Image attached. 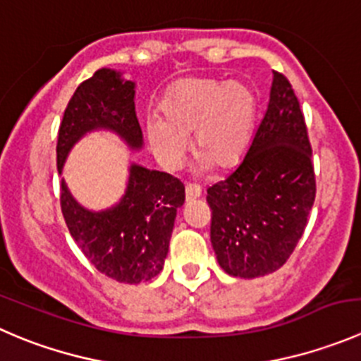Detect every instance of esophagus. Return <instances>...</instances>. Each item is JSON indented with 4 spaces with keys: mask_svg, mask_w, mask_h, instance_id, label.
Returning <instances> with one entry per match:
<instances>
[{
    "mask_svg": "<svg viewBox=\"0 0 361 361\" xmlns=\"http://www.w3.org/2000/svg\"><path fill=\"white\" fill-rule=\"evenodd\" d=\"M185 197H187V201H195V199H199L201 197V187L194 183H188L187 187H185Z\"/></svg>",
    "mask_w": 361,
    "mask_h": 361,
    "instance_id": "obj_1",
    "label": "esophagus"
}]
</instances>
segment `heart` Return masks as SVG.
I'll return each mask as SVG.
<instances>
[{"label": "heart", "mask_w": 361, "mask_h": 361, "mask_svg": "<svg viewBox=\"0 0 361 361\" xmlns=\"http://www.w3.org/2000/svg\"><path fill=\"white\" fill-rule=\"evenodd\" d=\"M255 109L254 92L240 80L185 79L164 99V116H146L145 134L166 169L181 166L194 134L199 167L227 171L240 164L250 145Z\"/></svg>", "instance_id": "1"}]
</instances>
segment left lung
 Wrapping results in <instances>:
<instances>
[{"mask_svg": "<svg viewBox=\"0 0 361 361\" xmlns=\"http://www.w3.org/2000/svg\"><path fill=\"white\" fill-rule=\"evenodd\" d=\"M316 199L312 149L291 84L274 72L266 113L240 166L208 188L212 245L226 274H274L295 250Z\"/></svg>", "mask_w": 361, "mask_h": 361, "instance_id": "left-lung-1", "label": "left lung"}]
</instances>
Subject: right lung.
I'll use <instances>...</instances> for the list:
<instances>
[{
  "instance_id": "right-lung-1",
  "label": "right lung",
  "mask_w": 361,
  "mask_h": 361,
  "mask_svg": "<svg viewBox=\"0 0 361 361\" xmlns=\"http://www.w3.org/2000/svg\"><path fill=\"white\" fill-rule=\"evenodd\" d=\"M135 82L121 72L100 68L75 90L59 125L58 173L73 146L92 132L116 134L128 149H142L135 116ZM185 187L178 178L139 164L128 166L127 187L116 204L90 209L61 180V212L73 241L106 277L125 284L152 281L164 268Z\"/></svg>"
}]
</instances>
